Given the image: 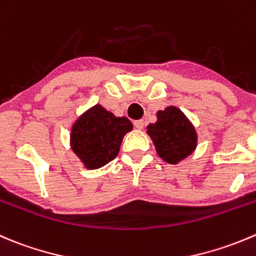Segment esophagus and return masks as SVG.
Returning <instances> with one entry per match:
<instances>
[{
	"label": "esophagus",
	"mask_w": 256,
	"mask_h": 256,
	"mask_svg": "<svg viewBox=\"0 0 256 256\" xmlns=\"http://www.w3.org/2000/svg\"><path fill=\"white\" fill-rule=\"evenodd\" d=\"M134 126H135L136 128H138V130H142L144 126H145V121H144V120L134 121Z\"/></svg>",
	"instance_id": "esophagus-1"
}]
</instances>
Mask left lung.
I'll list each match as a JSON object with an SVG mask.
<instances>
[{
  "instance_id": "left-lung-1",
  "label": "left lung",
  "mask_w": 256,
  "mask_h": 256,
  "mask_svg": "<svg viewBox=\"0 0 256 256\" xmlns=\"http://www.w3.org/2000/svg\"><path fill=\"white\" fill-rule=\"evenodd\" d=\"M148 134L158 156L170 164H178L196 148L194 126L174 106L158 111V121L148 126Z\"/></svg>"
}]
</instances>
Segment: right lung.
<instances>
[{
  "label": "right lung",
  "instance_id": "right-lung-1",
  "mask_svg": "<svg viewBox=\"0 0 256 256\" xmlns=\"http://www.w3.org/2000/svg\"><path fill=\"white\" fill-rule=\"evenodd\" d=\"M132 130L128 118H116L102 106L86 111L71 131V148L88 168H98L118 156L126 132Z\"/></svg>",
  "mask_w": 256,
  "mask_h": 256
}]
</instances>
